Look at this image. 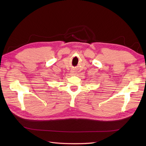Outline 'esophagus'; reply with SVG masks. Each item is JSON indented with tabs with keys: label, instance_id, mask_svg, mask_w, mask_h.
I'll list each match as a JSON object with an SVG mask.
<instances>
[{
	"label": "esophagus",
	"instance_id": "1",
	"mask_svg": "<svg viewBox=\"0 0 146 146\" xmlns=\"http://www.w3.org/2000/svg\"><path fill=\"white\" fill-rule=\"evenodd\" d=\"M73 72H74V71H73Z\"/></svg>",
	"mask_w": 146,
	"mask_h": 146
}]
</instances>
